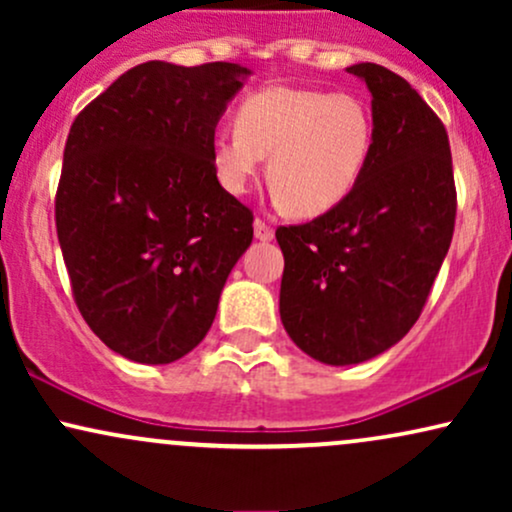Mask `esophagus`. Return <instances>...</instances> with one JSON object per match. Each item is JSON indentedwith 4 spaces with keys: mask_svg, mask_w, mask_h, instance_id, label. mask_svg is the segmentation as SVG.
Instances as JSON below:
<instances>
[{
    "mask_svg": "<svg viewBox=\"0 0 512 512\" xmlns=\"http://www.w3.org/2000/svg\"><path fill=\"white\" fill-rule=\"evenodd\" d=\"M255 238L262 240V243H269L274 238L272 226H267L262 219H255Z\"/></svg>",
    "mask_w": 512,
    "mask_h": 512,
    "instance_id": "34e87169",
    "label": "esophagus"
}]
</instances>
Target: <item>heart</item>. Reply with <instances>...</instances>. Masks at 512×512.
<instances>
[{"label":"heart","mask_w":512,"mask_h":512,"mask_svg":"<svg viewBox=\"0 0 512 512\" xmlns=\"http://www.w3.org/2000/svg\"><path fill=\"white\" fill-rule=\"evenodd\" d=\"M373 137L370 108L354 93L267 86L240 103L236 129L214 134L211 163L231 195H245L269 156L267 180L276 202L291 216L313 219L351 195Z\"/></svg>","instance_id":"obj_1"}]
</instances>
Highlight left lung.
<instances>
[{
	"label": "left lung",
	"mask_w": 512,
	"mask_h": 512,
	"mask_svg": "<svg viewBox=\"0 0 512 512\" xmlns=\"http://www.w3.org/2000/svg\"><path fill=\"white\" fill-rule=\"evenodd\" d=\"M368 86L373 149L339 207L276 231L279 315L293 344L327 366L395 346L419 320L455 228L448 132L402 76L346 67Z\"/></svg>",
	"instance_id": "left-lung-1"
}]
</instances>
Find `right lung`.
<instances>
[{
  "mask_svg": "<svg viewBox=\"0 0 512 512\" xmlns=\"http://www.w3.org/2000/svg\"><path fill=\"white\" fill-rule=\"evenodd\" d=\"M252 72L144 62L81 110L55 202L72 291L115 354L158 366L207 337L252 211L211 163L214 129Z\"/></svg>",
  "mask_w": 512,
  "mask_h": 512,
  "instance_id": "right-lung-1",
  "label": "right lung"
}]
</instances>
